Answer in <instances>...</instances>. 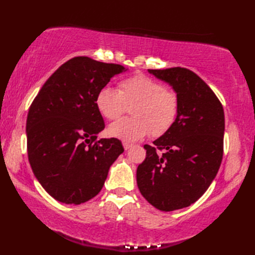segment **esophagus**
Segmentation results:
<instances>
[{
    "mask_svg": "<svg viewBox=\"0 0 255 255\" xmlns=\"http://www.w3.org/2000/svg\"><path fill=\"white\" fill-rule=\"evenodd\" d=\"M123 147H124V149H128V148L132 147V144H131V143L124 142V143H123Z\"/></svg>",
    "mask_w": 255,
    "mask_h": 255,
    "instance_id": "1",
    "label": "esophagus"
}]
</instances>
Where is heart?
<instances>
[{
    "label": "heart",
    "instance_id": "1",
    "mask_svg": "<svg viewBox=\"0 0 255 255\" xmlns=\"http://www.w3.org/2000/svg\"><path fill=\"white\" fill-rule=\"evenodd\" d=\"M98 111L108 120H116L131 107V118L110 124L111 136L124 142H136L150 132L153 136L168 132L179 111L175 92L166 89L157 80L145 75H135L119 84V89L103 87L96 97Z\"/></svg>",
    "mask_w": 255,
    "mask_h": 255
}]
</instances>
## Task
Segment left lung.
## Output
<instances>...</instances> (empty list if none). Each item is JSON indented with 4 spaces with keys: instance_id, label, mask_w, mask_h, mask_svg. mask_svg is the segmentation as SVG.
<instances>
[{
    "instance_id": "1",
    "label": "left lung",
    "mask_w": 255,
    "mask_h": 255,
    "mask_svg": "<svg viewBox=\"0 0 255 255\" xmlns=\"http://www.w3.org/2000/svg\"><path fill=\"white\" fill-rule=\"evenodd\" d=\"M148 72L173 87L179 111L173 128L154 146L144 145L146 157L138 165L136 181L150 205L173 211L194 204L215 179L223 155L225 112L214 91L191 70Z\"/></svg>"
}]
</instances>
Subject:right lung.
Listing matches in <instances>:
<instances>
[{
    "mask_svg": "<svg viewBox=\"0 0 255 255\" xmlns=\"http://www.w3.org/2000/svg\"><path fill=\"white\" fill-rule=\"evenodd\" d=\"M121 65L89 57L62 64L41 87L26 121L27 153L35 177L62 204L80 205L102 189L110 166L123 153L118 138L97 134L105 121L96 97Z\"/></svg>",
    "mask_w": 255,
    "mask_h": 255,
    "instance_id": "1",
    "label": "right lung"
}]
</instances>
